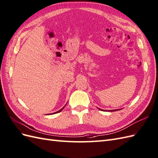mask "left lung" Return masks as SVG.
I'll list each match as a JSON object with an SVG mask.
<instances>
[{
  "mask_svg": "<svg viewBox=\"0 0 158 158\" xmlns=\"http://www.w3.org/2000/svg\"><path fill=\"white\" fill-rule=\"evenodd\" d=\"M99 110H101V111H102V110H101V109H99V108H98ZM103 111H104V110H103ZM109 111V110H108ZM118 111V110H110L109 111Z\"/></svg>",
  "mask_w": 158,
  "mask_h": 158,
  "instance_id": "1",
  "label": "left lung"
}]
</instances>
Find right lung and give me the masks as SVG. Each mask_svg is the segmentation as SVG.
<instances>
[{"label":"right lung","mask_w":158,"mask_h":158,"mask_svg":"<svg viewBox=\"0 0 158 158\" xmlns=\"http://www.w3.org/2000/svg\"><path fill=\"white\" fill-rule=\"evenodd\" d=\"M64 107H65V106H64V107H63L62 109H60V110L59 111H56V112H55V113H53V114H57V113H59V112H60V111H62V110H63V109H64Z\"/></svg>","instance_id":"1"}]
</instances>
